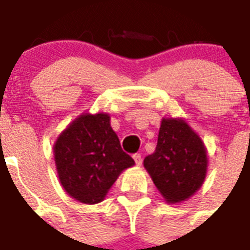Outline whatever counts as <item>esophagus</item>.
Instances as JSON below:
<instances>
[{"label":"esophagus","mask_w":250,"mask_h":250,"mask_svg":"<svg viewBox=\"0 0 250 250\" xmlns=\"http://www.w3.org/2000/svg\"><path fill=\"white\" fill-rule=\"evenodd\" d=\"M132 157H133V160H135V164H136L138 167H140V165H142V163H143L142 155H140V153H136V155H133Z\"/></svg>","instance_id":"34e87169"}]
</instances>
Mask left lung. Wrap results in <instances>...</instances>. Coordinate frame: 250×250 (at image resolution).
<instances>
[{"mask_svg": "<svg viewBox=\"0 0 250 250\" xmlns=\"http://www.w3.org/2000/svg\"><path fill=\"white\" fill-rule=\"evenodd\" d=\"M207 149L182 118H163L155 152L144 167L167 203H181L202 188L207 174Z\"/></svg>", "mask_w": 250, "mask_h": 250, "instance_id": "obj_1", "label": "left lung"}]
</instances>
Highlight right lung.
<instances>
[{
  "label": "right lung",
  "instance_id": "right-lung-1",
  "mask_svg": "<svg viewBox=\"0 0 250 250\" xmlns=\"http://www.w3.org/2000/svg\"><path fill=\"white\" fill-rule=\"evenodd\" d=\"M57 176L66 194L85 205L100 203L127 167L135 165L122 150L106 112H83L53 146Z\"/></svg>",
  "mask_w": 250,
  "mask_h": 250
}]
</instances>
